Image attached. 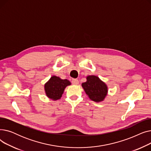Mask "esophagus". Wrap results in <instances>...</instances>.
<instances>
[{
  "instance_id": "34e87169",
  "label": "esophagus",
  "mask_w": 151,
  "mask_h": 151,
  "mask_svg": "<svg viewBox=\"0 0 151 151\" xmlns=\"http://www.w3.org/2000/svg\"><path fill=\"white\" fill-rule=\"evenodd\" d=\"M71 83H72L73 84L77 85L79 83V81L77 80V79H73L72 81H71Z\"/></svg>"
}]
</instances>
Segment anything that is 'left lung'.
I'll return each instance as SVG.
<instances>
[{
	"label": "left lung",
	"mask_w": 151,
	"mask_h": 151,
	"mask_svg": "<svg viewBox=\"0 0 151 151\" xmlns=\"http://www.w3.org/2000/svg\"><path fill=\"white\" fill-rule=\"evenodd\" d=\"M82 86L90 99L96 102L104 100L108 92L106 85L96 76H88Z\"/></svg>",
	"instance_id": "1"
}]
</instances>
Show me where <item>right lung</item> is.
I'll use <instances>...</instances> for the list:
<instances>
[{
  "instance_id": "add662e5",
  "label": "right lung",
  "mask_w": 151,
  "mask_h": 151,
  "mask_svg": "<svg viewBox=\"0 0 151 151\" xmlns=\"http://www.w3.org/2000/svg\"><path fill=\"white\" fill-rule=\"evenodd\" d=\"M70 84L68 80H61L58 76H53L45 85L46 96L54 100H58L62 97L65 88Z\"/></svg>"
}]
</instances>
